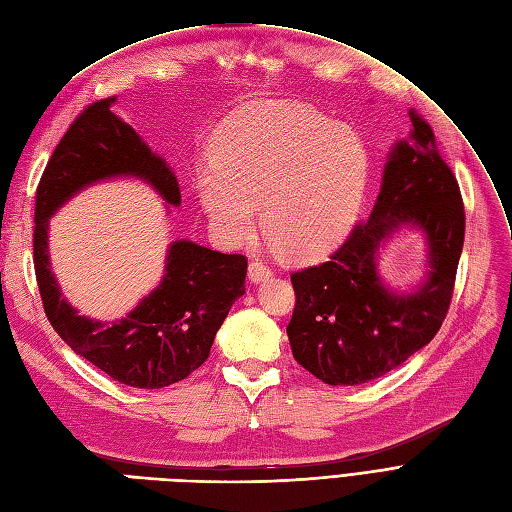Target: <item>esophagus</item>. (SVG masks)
I'll return each instance as SVG.
<instances>
[{"instance_id":"esophagus-1","label":"esophagus","mask_w":512,"mask_h":512,"mask_svg":"<svg viewBox=\"0 0 512 512\" xmlns=\"http://www.w3.org/2000/svg\"><path fill=\"white\" fill-rule=\"evenodd\" d=\"M248 271H250V279L254 281V284H258V281H262V279H267V277L273 275L269 264H264L262 260H252Z\"/></svg>"}]
</instances>
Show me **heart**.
<instances>
[{"instance_id": "obj_1", "label": "heart", "mask_w": 512, "mask_h": 512, "mask_svg": "<svg viewBox=\"0 0 512 512\" xmlns=\"http://www.w3.org/2000/svg\"><path fill=\"white\" fill-rule=\"evenodd\" d=\"M199 173V197L216 233L248 239L260 222L267 239L292 258L339 243L354 224L370 158L356 129L303 105H277L228 120Z\"/></svg>"}]
</instances>
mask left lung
<instances>
[{
	"instance_id": "obj_1",
	"label": "left lung",
	"mask_w": 512,
	"mask_h": 512,
	"mask_svg": "<svg viewBox=\"0 0 512 512\" xmlns=\"http://www.w3.org/2000/svg\"><path fill=\"white\" fill-rule=\"evenodd\" d=\"M409 116L411 139L398 142L387 161L373 214L326 262L290 275L292 356L328 385H360L398 368L434 339L451 305L464 201L432 127L415 110ZM400 223L419 225L431 248L429 279L413 295L387 291L374 267L380 241Z\"/></svg>"
}]
</instances>
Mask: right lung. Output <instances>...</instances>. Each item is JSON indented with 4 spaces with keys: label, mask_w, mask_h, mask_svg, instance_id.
I'll return each instance as SVG.
<instances>
[{
    "label": "right lung",
    "mask_w": 512,
    "mask_h": 512,
    "mask_svg": "<svg viewBox=\"0 0 512 512\" xmlns=\"http://www.w3.org/2000/svg\"><path fill=\"white\" fill-rule=\"evenodd\" d=\"M116 97L76 116L52 152L35 190L33 267L44 313L78 356L114 381L158 390L186 379L207 358L228 309L245 292L248 258L214 252L192 241L169 248L165 277L125 320L95 322L65 303L48 262V218L78 190L112 175H135L178 205L180 186L131 125L114 112Z\"/></svg>",
    "instance_id": "add662e5"
}]
</instances>
